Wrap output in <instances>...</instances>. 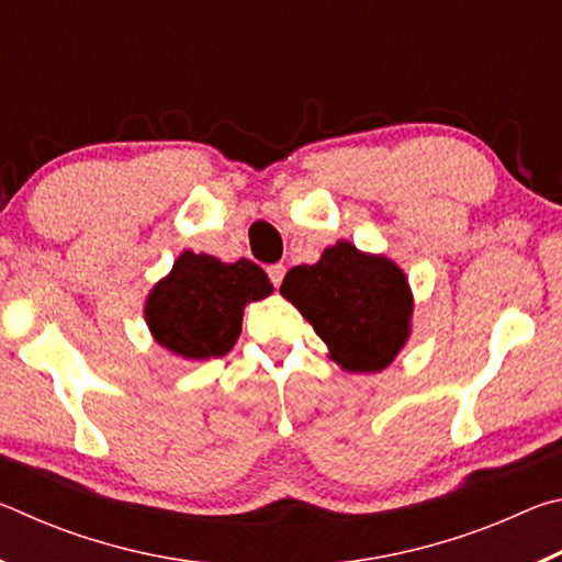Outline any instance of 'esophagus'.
Here are the masks:
<instances>
[{
	"instance_id": "1",
	"label": "esophagus",
	"mask_w": 562,
	"mask_h": 562,
	"mask_svg": "<svg viewBox=\"0 0 562 562\" xmlns=\"http://www.w3.org/2000/svg\"><path fill=\"white\" fill-rule=\"evenodd\" d=\"M268 278L272 280L274 288H280L282 280H284V265H270V268H268Z\"/></svg>"
}]
</instances>
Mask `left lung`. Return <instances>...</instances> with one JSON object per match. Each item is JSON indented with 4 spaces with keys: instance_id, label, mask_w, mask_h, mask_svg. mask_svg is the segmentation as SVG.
I'll use <instances>...</instances> for the list:
<instances>
[{
    "instance_id": "1",
    "label": "left lung",
    "mask_w": 562,
    "mask_h": 562,
    "mask_svg": "<svg viewBox=\"0 0 562 562\" xmlns=\"http://www.w3.org/2000/svg\"><path fill=\"white\" fill-rule=\"evenodd\" d=\"M280 294L315 327L329 359L349 374L382 372L412 335L414 294L386 255L349 240L329 245L315 265L284 274Z\"/></svg>"
}]
</instances>
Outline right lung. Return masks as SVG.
<instances>
[{"label":"right lung","instance_id":"add662e5","mask_svg":"<svg viewBox=\"0 0 562 562\" xmlns=\"http://www.w3.org/2000/svg\"><path fill=\"white\" fill-rule=\"evenodd\" d=\"M272 294L268 274L250 260L221 262L186 250L150 288L144 317L160 347L188 361L223 357L243 329L245 304Z\"/></svg>","mask_w":562,"mask_h":562}]
</instances>
